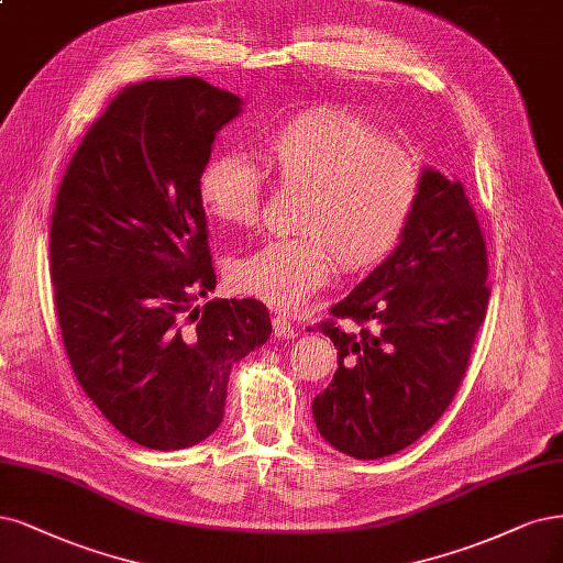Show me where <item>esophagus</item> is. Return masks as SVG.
Instances as JSON below:
<instances>
[{
  "label": "esophagus",
  "mask_w": 563,
  "mask_h": 563,
  "mask_svg": "<svg viewBox=\"0 0 563 563\" xmlns=\"http://www.w3.org/2000/svg\"><path fill=\"white\" fill-rule=\"evenodd\" d=\"M273 331L279 340H288V338L298 335V328L290 323V317H286L282 312H275V317H273Z\"/></svg>",
  "instance_id": "esophagus-1"
}]
</instances>
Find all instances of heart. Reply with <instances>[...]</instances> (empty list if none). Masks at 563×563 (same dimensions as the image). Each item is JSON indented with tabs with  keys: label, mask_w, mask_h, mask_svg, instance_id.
Listing matches in <instances>:
<instances>
[{
	"label": "heart",
	"mask_w": 563,
	"mask_h": 563,
	"mask_svg": "<svg viewBox=\"0 0 563 563\" xmlns=\"http://www.w3.org/2000/svg\"><path fill=\"white\" fill-rule=\"evenodd\" d=\"M267 177L300 192L298 235L265 242L228 265L240 294L275 307H298L340 273L358 275L389 258L417 211L423 167L410 148L371 121L342 109L290 115L261 142ZM265 174L254 163L219 153L198 177L207 214L235 228L261 221Z\"/></svg>",
	"instance_id": "b5f03b06"
}]
</instances>
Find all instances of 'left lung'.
Returning a JSON list of instances; mask_svg holds the SVG:
<instances>
[{"label":"left lung","mask_w":563,"mask_h":563,"mask_svg":"<svg viewBox=\"0 0 563 563\" xmlns=\"http://www.w3.org/2000/svg\"><path fill=\"white\" fill-rule=\"evenodd\" d=\"M487 244L461 181L423 169L398 249L319 323L338 349V371L312 412L335 450L389 456L442 417L487 317Z\"/></svg>","instance_id":"left-lung-1"}]
</instances>
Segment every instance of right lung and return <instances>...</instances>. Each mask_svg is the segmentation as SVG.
Listing matches in <instances>:
<instances>
[{
    "label": "right lung",
    "instance_id": "right-lung-1",
    "mask_svg": "<svg viewBox=\"0 0 563 563\" xmlns=\"http://www.w3.org/2000/svg\"><path fill=\"white\" fill-rule=\"evenodd\" d=\"M238 95L198 76L123 88L57 190L51 279L71 371L115 429L186 450L219 429L230 367L273 333L254 298L217 288L198 177Z\"/></svg>",
    "mask_w": 563,
    "mask_h": 563
}]
</instances>
